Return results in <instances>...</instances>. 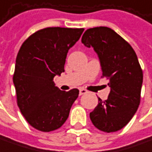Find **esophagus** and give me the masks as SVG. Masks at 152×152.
<instances>
[{"mask_svg": "<svg viewBox=\"0 0 152 152\" xmlns=\"http://www.w3.org/2000/svg\"><path fill=\"white\" fill-rule=\"evenodd\" d=\"M86 93H87V91H86V89H84V88H80V95L85 94Z\"/></svg>", "mask_w": 152, "mask_h": 152, "instance_id": "34e87169", "label": "esophagus"}]
</instances>
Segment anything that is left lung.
Listing matches in <instances>:
<instances>
[{
  "label": "left lung",
  "instance_id": "8db88e82",
  "mask_svg": "<svg viewBox=\"0 0 152 152\" xmlns=\"http://www.w3.org/2000/svg\"><path fill=\"white\" fill-rule=\"evenodd\" d=\"M82 44L97 53L102 76L109 79L110 93L106 101L90 113V119L98 129L110 133L129 124L140 104L142 71L130 45L112 28L95 27L86 29Z\"/></svg>",
  "mask_w": 152,
  "mask_h": 152
}]
</instances>
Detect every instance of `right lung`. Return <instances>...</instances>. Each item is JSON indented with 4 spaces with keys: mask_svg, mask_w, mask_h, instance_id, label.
Wrapping results in <instances>:
<instances>
[{
    "mask_svg": "<svg viewBox=\"0 0 152 152\" xmlns=\"http://www.w3.org/2000/svg\"><path fill=\"white\" fill-rule=\"evenodd\" d=\"M84 28L51 27L40 29L23 42L16 60L13 82L17 105L33 128L50 132L67 120L79 90L61 91L53 78L65 72L67 52Z\"/></svg>",
    "mask_w": 152,
    "mask_h": 152,
    "instance_id": "obj_1",
    "label": "right lung"
}]
</instances>
